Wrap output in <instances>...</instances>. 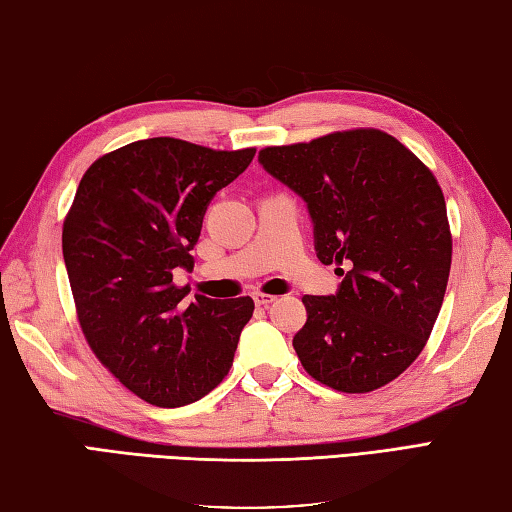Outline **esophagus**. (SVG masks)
Returning a JSON list of instances; mask_svg holds the SVG:
<instances>
[{
	"mask_svg": "<svg viewBox=\"0 0 512 512\" xmlns=\"http://www.w3.org/2000/svg\"><path fill=\"white\" fill-rule=\"evenodd\" d=\"M252 298H254L256 307H267L276 301V296H269V294H254Z\"/></svg>",
	"mask_w": 512,
	"mask_h": 512,
	"instance_id": "obj_1",
	"label": "esophagus"
}]
</instances>
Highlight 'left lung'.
Returning a JSON list of instances; mask_svg holds the SVG:
<instances>
[{
  "label": "left lung",
  "instance_id": "1",
  "mask_svg": "<svg viewBox=\"0 0 512 512\" xmlns=\"http://www.w3.org/2000/svg\"><path fill=\"white\" fill-rule=\"evenodd\" d=\"M258 162L305 200L316 256L343 276L336 294L303 296L307 321L292 341L303 368L339 392L397 379L426 345L450 274L446 200L432 171L376 129L267 147Z\"/></svg>",
  "mask_w": 512,
  "mask_h": 512
}]
</instances>
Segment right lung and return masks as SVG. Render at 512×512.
Segmentation results:
<instances>
[{
  "label": "right lung",
  "instance_id": "add662e5",
  "mask_svg": "<svg viewBox=\"0 0 512 512\" xmlns=\"http://www.w3.org/2000/svg\"><path fill=\"white\" fill-rule=\"evenodd\" d=\"M254 153L138 140L95 160L77 187L62 231L77 318L104 368L151 406L202 399L234 363L252 298L187 303L173 272L194 267L209 202Z\"/></svg>",
  "mask_w": 512,
  "mask_h": 512
}]
</instances>
